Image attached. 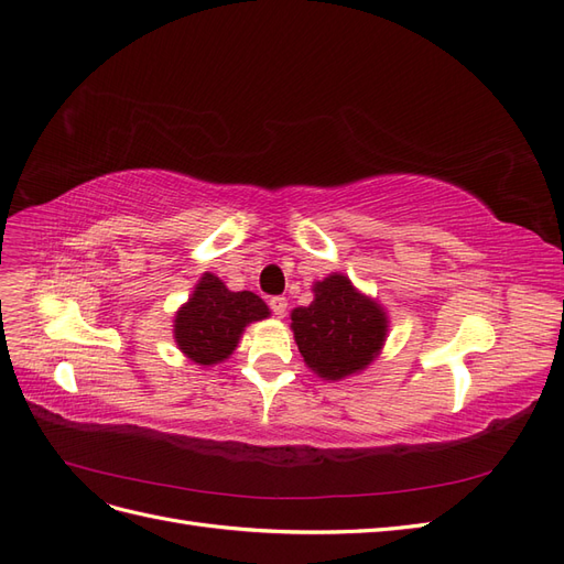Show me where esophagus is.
I'll use <instances>...</instances> for the list:
<instances>
[{
    "label": "esophagus",
    "mask_w": 564,
    "mask_h": 564,
    "mask_svg": "<svg viewBox=\"0 0 564 564\" xmlns=\"http://www.w3.org/2000/svg\"><path fill=\"white\" fill-rule=\"evenodd\" d=\"M270 311L275 313L278 317H284V313H286V299L284 296H272L270 299Z\"/></svg>",
    "instance_id": "obj_1"
}]
</instances>
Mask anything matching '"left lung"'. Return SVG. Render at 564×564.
<instances>
[{"label":"left lung","instance_id":"1","mask_svg":"<svg viewBox=\"0 0 564 564\" xmlns=\"http://www.w3.org/2000/svg\"><path fill=\"white\" fill-rule=\"evenodd\" d=\"M313 303L292 313L299 352L319 379L338 381L367 369L383 348L388 315L357 292L352 282L332 272L313 284Z\"/></svg>","mask_w":564,"mask_h":564}]
</instances>
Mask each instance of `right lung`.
<instances>
[{"label":"right lung","mask_w":564,"mask_h":564,"mask_svg":"<svg viewBox=\"0 0 564 564\" xmlns=\"http://www.w3.org/2000/svg\"><path fill=\"white\" fill-rule=\"evenodd\" d=\"M268 315L263 299L251 292H230L216 275L204 272L193 296L176 313V346L195 365H218L232 355L247 324Z\"/></svg>","instance_id":"obj_1"}]
</instances>
